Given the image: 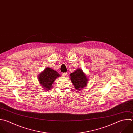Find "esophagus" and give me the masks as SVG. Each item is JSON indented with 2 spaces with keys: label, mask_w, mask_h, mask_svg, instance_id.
Here are the masks:
<instances>
[{
  "label": "esophagus",
  "mask_w": 133,
  "mask_h": 133,
  "mask_svg": "<svg viewBox=\"0 0 133 133\" xmlns=\"http://www.w3.org/2000/svg\"><path fill=\"white\" fill-rule=\"evenodd\" d=\"M62 75L63 77H65L67 75V73H63L62 74Z\"/></svg>",
  "instance_id": "esophagus-1"
}]
</instances>
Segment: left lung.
<instances>
[{
	"label": "left lung",
	"mask_w": 133,
	"mask_h": 133,
	"mask_svg": "<svg viewBox=\"0 0 133 133\" xmlns=\"http://www.w3.org/2000/svg\"><path fill=\"white\" fill-rule=\"evenodd\" d=\"M70 76L71 81L77 91H81L88 83L89 78L82 69H77L74 72L71 73Z\"/></svg>",
	"instance_id": "1"
}]
</instances>
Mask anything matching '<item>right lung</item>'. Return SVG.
Instances as JSON below:
<instances>
[{"label": "right lung", "mask_w": 133, "mask_h": 133, "mask_svg": "<svg viewBox=\"0 0 133 133\" xmlns=\"http://www.w3.org/2000/svg\"><path fill=\"white\" fill-rule=\"evenodd\" d=\"M60 74L56 70L50 68H46L38 76V80L43 90L46 91L52 88V84Z\"/></svg>", "instance_id": "1"}]
</instances>
